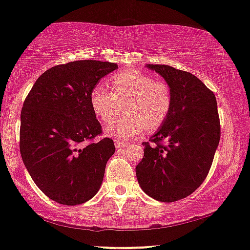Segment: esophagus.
I'll use <instances>...</instances> for the list:
<instances>
[{
  "label": "esophagus",
  "mask_w": 250,
  "mask_h": 250,
  "mask_svg": "<svg viewBox=\"0 0 250 250\" xmlns=\"http://www.w3.org/2000/svg\"><path fill=\"white\" fill-rule=\"evenodd\" d=\"M130 143H127V141H122V140H115V146L117 149H122V148H125V147H127Z\"/></svg>",
  "instance_id": "esophagus-1"
}]
</instances>
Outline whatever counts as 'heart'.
<instances>
[{
    "instance_id": "1",
    "label": "heart",
    "mask_w": 250,
    "mask_h": 250,
    "mask_svg": "<svg viewBox=\"0 0 250 250\" xmlns=\"http://www.w3.org/2000/svg\"><path fill=\"white\" fill-rule=\"evenodd\" d=\"M112 91L103 83L92 88L90 104L102 122L109 123L122 112L127 115L105 128V133L117 140H128L148 126H161L170 115L174 103L171 87L166 81L155 80L139 70L128 69L110 79Z\"/></svg>"
}]
</instances>
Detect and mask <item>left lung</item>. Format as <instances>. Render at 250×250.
Here are the masks:
<instances>
[{
  "mask_svg": "<svg viewBox=\"0 0 250 250\" xmlns=\"http://www.w3.org/2000/svg\"><path fill=\"white\" fill-rule=\"evenodd\" d=\"M171 87L174 103L160 130L144 143L135 167L141 189L163 203L195 192L205 181L220 140L214 94L198 78L167 64H147Z\"/></svg>",
  "mask_w": 250,
  "mask_h": 250,
  "instance_id": "1",
  "label": "left lung"
}]
</instances>
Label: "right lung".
Returning a JSON list of instances; mask_svg holds the SVG:
<instances>
[{
  "mask_svg": "<svg viewBox=\"0 0 250 250\" xmlns=\"http://www.w3.org/2000/svg\"><path fill=\"white\" fill-rule=\"evenodd\" d=\"M117 68L116 63L97 60L58 64L39 76L24 101L21 159L36 186L59 204H82L100 190L116 148L110 138L94 141L102 126L90 94Z\"/></svg>",
  "mask_w": 250,
  "mask_h": 250,
  "instance_id": "add662e5",
  "label": "right lung"
}]
</instances>
